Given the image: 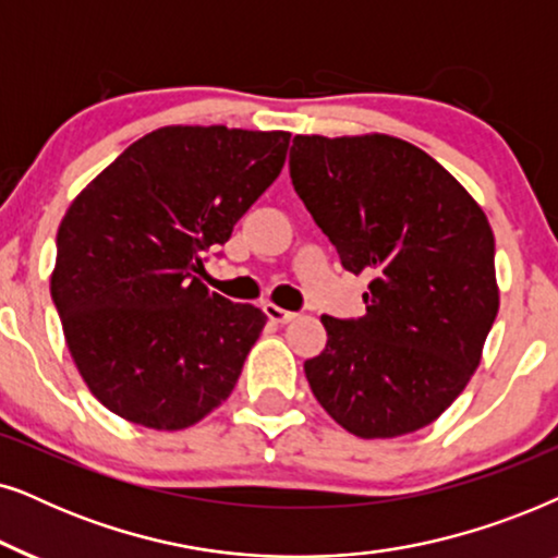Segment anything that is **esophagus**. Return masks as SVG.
I'll list each match as a JSON object with an SVG mask.
<instances>
[{"label":"esophagus","instance_id":"obj_1","mask_svg":"<svg viewBox=\"0 0 558 558\" xmlns=\"http://www.w3.org/2000/svg\"><path fill=\"white\" fill-rule=\"evenodd\" d=\"M265 316L270 318V322H275V324H288V322H293V318H295L293 311L272 306V303H265Z\"/></svg>","mask_w":558,"mask_h":558}]
</instances>
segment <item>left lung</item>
<instances>
[{
    "instance_id": "1",
    "label": "left lung",
    "mask_w": 558,
    "mask_h": 558,
    "mask_svg": "<svg viewBox=\"0 0 558 558\" xmlns=\"http://www.w3.org/2000/svg\"><path fill=\"white\" fill-rule=\"evenodd\" d=\"M288 166L344 270L373 278L365 316H322L326 349L303 365L311 390L360 439L428 426L466 388L500 306L485 211L390 135H295Z\"/></svg>"
}]
</instances>
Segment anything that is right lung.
I'll list each match as a JSON object with an SVG mask.
<instances>
[{
  "instance_id": "right-lung-1",
  "label": "right lung",
  "mask_w": 558,
  "mask_h": 558,
  "mask_svg": "<svg viewBox=\"0 0 558 558\" xmlns=\"http://www.w3.org/2000/svg\"><path fill=\"white\" fill-rule=\"evenodd\" d=\"M291 132L160 128L73 198L50 295L104 408L158 430L225 403L267 322L202 283L204 255L280 175Z\"/></svg>"
}]
</instances>
